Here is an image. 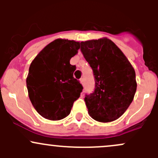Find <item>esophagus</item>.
<instances>
[{"instance_id":"esophagus-1","label":"esophagus","mask_w":158,"mask_h":158,"mask_svg":"<svg viewBox=\"0 0 158 158\" xmlns=\"http://www.w3.org/2000/svg\"><path fill=\"white\" fill-rule=\"evenodd\" d=\"M79 80H80L81 84H82V85H84V84H85V79H84V78L82 77V78H81V79H79Z\"/></svg>"}]
</instances>
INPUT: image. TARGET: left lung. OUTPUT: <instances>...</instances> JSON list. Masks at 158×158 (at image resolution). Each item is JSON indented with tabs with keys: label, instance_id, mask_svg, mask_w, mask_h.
<instances>
[{
	"label": "left lung",
	"instance_id": "8db88e82",
	"mask_svg": "<svg viewBox=\"0 0 158 158\" xmlns=\"http://www.w3.org/2000/svg\"><path fill=\"white\" fill-rule=\"evenodd\" d=\"M80 45L95 78L94 92L84 98L89 114L100 122L116 120L133 101L137 89L135 69L109 39L85 41Z\"/></svg>",
	"mask_w": 158,
	"mask_h": 158
}]
</instances>
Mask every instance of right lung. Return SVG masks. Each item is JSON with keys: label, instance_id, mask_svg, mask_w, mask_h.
Here are the masks:
<instances>
[{"label": "right lung", "instance_id": "add662e5", "mask_svg": "<svg viewBox=\"0 0 158 158\" xmlns=\"http://www.w3.org/2000/svg\"><path fill=\"white\" fill-rule=\"evenodd\" d=\"M79 49V43L57 39L35 57L27 78L29 98L38 113L49 120L57 121L69 114L73 102L82 92L75 79L76 66L70 59Z\"/></svg>", "mask_w": 158, "mask_h": 158}]
</instances>
